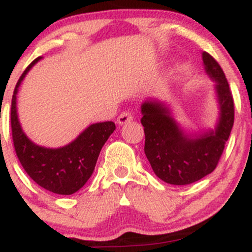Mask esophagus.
<instances>
[{"mask_svg": "<svg viewBox=\"0 0 252 252\" xmlns=\"http://www.w3.org/2000/svg\"><path fill=\"white\" fill-rule=\"evenodd\" d=\"M132 115L131 112L129 111H124L122 114L120 115V116L117 117V123L120 124V126H124V124H128L132 121Z\"/></svg>", "mask_w": 252, "mask_h": 252, "instance_id": "obj_1", "label": "esophagus"}]
</instances>
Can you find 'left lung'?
Listing matches in <instances>:
<instances>
[{"mask_svg":"<svg viewBox=\"0 0 252 252\" xmlns=\"http://www.w3.org/2000/svg\"><path fill=\"white\" fill-rule=\"evenodd\" d=\"M201 57L205 73L215 82V128L186 131L175 120L170 104L158 98H147L141 104L144 153L156 176L170 185H189L212 173L233 126V98L224 72L209 53L202 52Z\"/></svg>","mask_w":252,"mask_h":252,"instance_id":"8db88e82","label":"left lung"}]
</instances>
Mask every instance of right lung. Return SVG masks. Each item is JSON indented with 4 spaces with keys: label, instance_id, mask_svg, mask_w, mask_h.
<instances>
[{
    "label": "right lung",
    "instance_id": "1",
    "mask_svg": "<svg viewBox=\"0 0 252 252\" xmlns=\"http://www.w3.org/2000/svg\"><path fill=\"white\" fill-rule=\"evenodd\" d=\"M42 57L26 68L17 82L11 99V131L20 162L28 175L42 189L62 195L79 190L91 178L104 143L116 129L114 122L94 123L72 142L59 148H47L31 140L22 129L17 115V92L25 77Z\"/></svg>",
    "mask_w": 252,
    "mask_h": 252
}]
</instances>
